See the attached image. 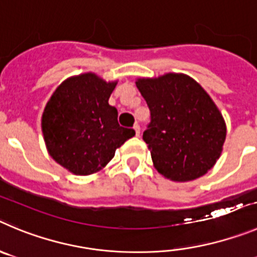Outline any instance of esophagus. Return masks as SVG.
Here are the masks:
<instances>
[{"label": "esophagus", "instance_id": "esophagus-1", "mask_svg": "<svg viewBox=\"0 0 257 257\" xmlns=\"http://www.w3.org/2000/svg\"><path fill=\"white\" fill-rule=\"evenodd\" d=\"M133 129H134V132H136V136H137V137H140V133H141L140 125H138V124H134Z\"/></svg>", "mask_w": 257, "mask_h": 257}]
</instances>
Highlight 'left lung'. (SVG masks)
Masks as SVG:
<instances>
[{"instance_id":"obj_1","label":"left lung","mask_w":257,"mask_h":257,"mask_svg":"<svg viewBox=\"0 0 257 257\" xmlns=\"http://www.w3.org/2000/svg\"><path fill=\"white\" fill-rule=\"evenodd\" d=\"M151 111L143 141L156 170L177 183L207 174L226 141V123L207 91L183 73L138 78Z\"/></svg>"}]
</instances>
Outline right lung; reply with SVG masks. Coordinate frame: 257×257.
Masks as SVG:
<instances>
[{
    "label": "right lung",
    "mask_w": 257,
    "mask_h": 257,
    "mask_svg": "<svg viewBox=\"0 0 257 257\" xmlns=\"http://www.w3.org/2000/svg\"><path fill=\"white\" fill-rule=\"evenodd\" d=\"M116 81L95 73L67 78L53 92L42 116V131L50 157L74 175L95 174L114 157L116 148L136 134L117 123L109 105Z\"/></svg>",
    "instance_id": "right-lung-1"
}]
</instances>
